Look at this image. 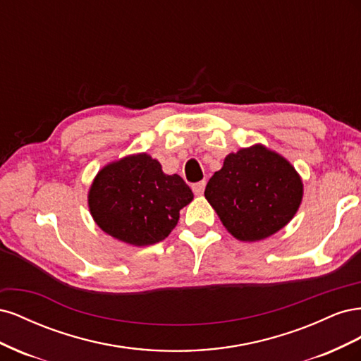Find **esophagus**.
I'll return each instance as SVG.
<instances>
[{
  "instance_id": "esophagus-1",
  "label": "esophagus",
  "mask_w": 361,
  "mask_h": 361,
  "mask_svg": "<svg viewBox=\"0 0 361 361\" xmlns=\"http://www.w3.org/2000/svg\"><path fill=\"white\" fill-rule=\"evenodd\" d=\"M204 187H206V182L204 180L197 182V183L192 185V191H194L195 195H202L203 191H204Z\"/></svg>"
}]
</instances>
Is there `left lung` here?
I'll return each mask as SVG.
<instances>
[{"mask_svg":"<svg viewBox=\"0 0 361 361\" xmlns=\"http://www.w3.org/2000/svg\"><path fill=\"white\" fill-rule=\"evenodd\" d=\"M204 197L239 241L255 243L285 227L302 200V180L290 162L265 146L228 154Z\"/></svg>","mask_w":361,"mask_h":361,"instance_id":"obj_1","label":"left lung"}]
</instances>
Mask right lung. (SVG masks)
<instances>
[{"mask_svg":"<svg viewBox=\"0 0 361 361\" xmlns=\"http://www.w3.org/2000/svg\"><path fill=\"white\" fill-rule=\"evenodd\" d=\"M192 197L179 174H166L157 159L137 154L108 164L96 174L89 207L105 233L143 247L166 239Z\"/></svg>","mask_w":361,"mask_h":361,"instance_id":"1","label":"right lung"}]
</instances>
